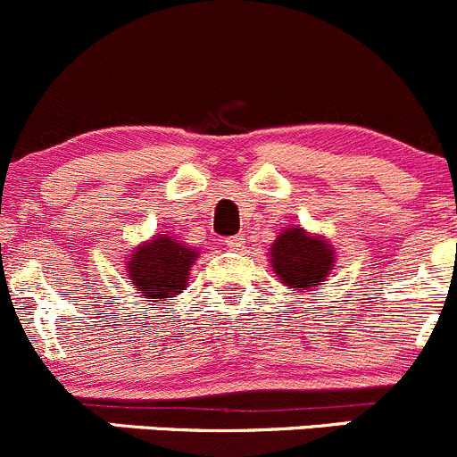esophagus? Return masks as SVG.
I'll list each match as a JSON object with an SVG mask.
<instances>
[{
  "label": "esophagus",
  "instance_id": "34e87169",
  "mask_svg": "<svg viewBox=\"0 0 457 457\" xmlns=\"http://www.w3.org/2000/svg\"><path fill=\"white\" fill-rule=\"evenodd\" d=\"M227 242L228 248H233V251H242L244 248V235H230V237L224 239Z\"/></svg>",
  "mask_w": 457,
  "mask_h": 457
}]
</instances>
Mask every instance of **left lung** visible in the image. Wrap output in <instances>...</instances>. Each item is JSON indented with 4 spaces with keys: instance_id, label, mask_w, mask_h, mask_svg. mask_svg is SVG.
I'll use <instances>...</instances> for the list:
<instances>
[{
    "instance_id": "8db88e82",
    "label": "left lung",
    "mask_w": 457,
    "mask_h": 457,
    "mask_svg": "<svg viewBox=\"0 0 457 457\" xmlns=\"http://www.w3.org/2000/svg\"><path fill=\"white\" fill-rule=\"evenodd\" d=\"M270 266L279 282L293 291H311L327 282L336 266V251L322 235H309L302 227L284 228L270 246Z\"/></svg>"
}]
</instances>
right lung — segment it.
<instances>
[{
	"instance_id": "1",
	"label": "right lung",
	"mask_w": 457,
	"mask_h": 457,
	"mask_svg": "<svg viewBox=\"0 0 457 457\" xmlns=\"http://www.w3.org/2000/svg\"><path fill=\"white\" fill-rule=\"evenodd\" d=\"M195 260V248L160 233L130 253L126 273L135 291L142 293L146 302H164L166 297L179 295L187 288Z\"/></svg>"
}]
</instances>
